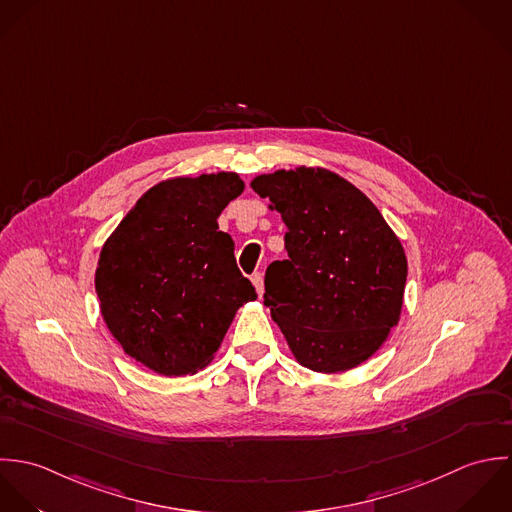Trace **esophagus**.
<instances>
[{"label": "esophagus", "instance_id": "34e87169", "mask_svg": "<svg viewBox=\"0 0 512 512\" xmlns=\"http://www.w3.org/2000/svg\"><path fill=\"white\" fill-rule=\"evenodd\" d=\"M251 281H253V285H255V291H257V295L261 297V295H263V275H261V273H253Z\"/></svg>", "mask_w": 512, "mask_h": 512}]
</instances>
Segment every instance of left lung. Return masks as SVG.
I'll list each match as a JSON object with an SVG mask.
<instances>
[{"label":"left lung","mask_w":512,"mask_h":512,"mask_svg":"<svg viewBox=\"0 0 512 512\" xmlns=\"http://www.w3.org/2000/svg\"><path fill=\"white\" fill-rule=\"evenodd\" d=\"M251 188L285 225L287 259L265 273L271 308L301 366L322 374L366 362L398 324L408 259L378 207L324 168L277 170Z\"/></svg>","instance_id":"left-lung-1"}]
</instances>
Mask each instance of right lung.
<instances>
[{"mask_svg":"<svg viewBox=\"0 0 512 512\" xmlns=\"http://www.w3.org/2000/svg\"><path fill=\"white\" fill-rule=\"evenodd\" d=\"M235 172L150 188L104 241L95 289L122 350L162 376L213 360L237 308L257 299L217 217L243 192Z\"/></svg>","mask_w":512,"mask_h":512,"instance_id":"obj_1","label":"right lung"}]
</instances>
